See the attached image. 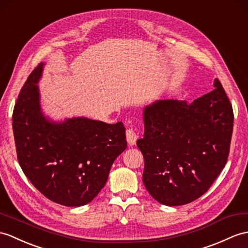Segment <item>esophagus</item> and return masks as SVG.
Masks as SVG:
<instances>
[{"label":"esophagus","mask_w":248,"mask_h":248,"mask_svg":"<svg viewBox=\"0 0 248 248\" xmlns=\"http://www.w3.org/2000/svg\"><path fill=\"white\" fill-rule=\"evenodd\" d=\"M125 136H126V140H128V143L130 146L135 145V142L138 138V135L136 132L133 129H128L125 132Z\"/></svg>","instance_id":"34e87169"}]
</instances>
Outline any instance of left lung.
Listing matches in <instances>:
<instances>
[{"label":"left lung","mask_w":248,"mask_h":248,"mask_svg":"<svg viewBox=\"0 0 248 248\" xmlns=\"http://www.w3.org/2000/svg\"><path fill=\"white\" fill-rule=\"evenodd\" d=\"M191 103L157 100L143 108L142 182L158 203L181 206L203 195L227 162L233 112L221 82Z\"/></svg>","instance_id":"left-lung-1"}]
</instances>
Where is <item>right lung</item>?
I'll use <instances>...</instances> for the list:
<instances>
[{
    "label": "right lung",
    "instance_id": "right-lung-1",
    "mask_svg": "<svg viewBox=\"0 0 248 248\" xmlns=\"http://www.w3.org/2000/svg\"><path fill=\"white\" fill-rule=\"evenodd\" d=\"M44 65L31 72L14 108L19 164L44 197L63 206H83L105 187L114 160L126 149L125 128L86 117L56 122L45 116L38 85Z\"/></svg>",
    "mask_w": 248,
    "mask_h": 248
}]
</instances>
